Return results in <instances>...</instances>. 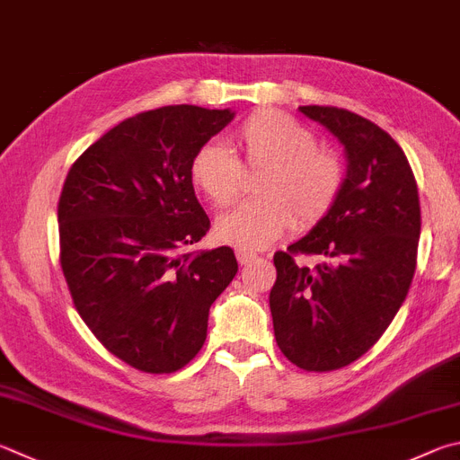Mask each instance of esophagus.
I'll list each match as a JSON object with an SVG mask.
<instances>
[{
	"instance_id": "1",
	"label": "esophagus",
	"mask_w": 460,
	"mask_h": 460,
	"mask_svg": "<svg viewBox=\"0 0 460 460\" xmlns=\"http://www.w3.org/2000/svg\"><path fill=\"white\" fill-rule=\"evenodd\" d=\"M237 255V261L241 263V265H247V263H252L253 259L257 257L255 253H249V252H243V249H239V252L235 253Z\"/></svg>"
}]
</instances>
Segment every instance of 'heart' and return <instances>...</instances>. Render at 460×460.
Masks as SVG:
<instances>
[{"instance_id":"1","label":"heart","mask_w":460,"mask_h":460,"mask_svg":"<svg viewBox=\"0 0 460 460\" xmlns=\"http://www.w3.org/2000/svg\"><path fill=\"white\" fill-rule=\"evenodd\" d=\"M233 146L243 169H261L253 201L239 205L217 221V237L247 252L263 249L294 223L310 229L338 203L344 166L336 155L317 148L304 124L271 108L255 111L233 132ZM241 164L227 148L207 143L189 164V179L215 207L233 203L241 193Z\"/></svg>"}]
</instances>
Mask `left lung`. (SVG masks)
Masks as SVG:
<instances>
[{"label": "left lung", "instance_id": "obj_1", "mask_svg": "<svg viewBox=\"0 0 460 460\" xmlns=\"http://www.w3.org/2000/svg\"><path fill=\"white\" fill-rule=\"evenodd\" d=\"M346 150L338 203L288 252L273 255L270 307L278 346L297 368L330 372L380 340L416 270L420 201L404 150L388 132L344 108L299 106ZM317 254L314 270L295 255Z\"/></svg>", "mask_w": 460, "mask_h": 460}]
</instances>
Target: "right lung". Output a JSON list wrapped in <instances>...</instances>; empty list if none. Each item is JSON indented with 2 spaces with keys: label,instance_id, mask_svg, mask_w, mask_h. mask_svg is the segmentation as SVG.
<instances>
[{
  "label": "right lung",
  "instance_id": "add662e5",
  "mask_svg": "<svg viewBox=\"0 0 460 460\" xmlns=\"http://www.w3.org/2000/svg\"><path fill=\"white\" fill-rule=\"evenodd\" d=\"M235 112L177 104L122 120L66 177L58 223L74 305L132 368L171 374L203 348L208 307L237 273L231 247L187 252L211 221L190 158Z\"/></svg>",
  "mask_w": 460,
  "mask_h": 460
}]
</instances>
